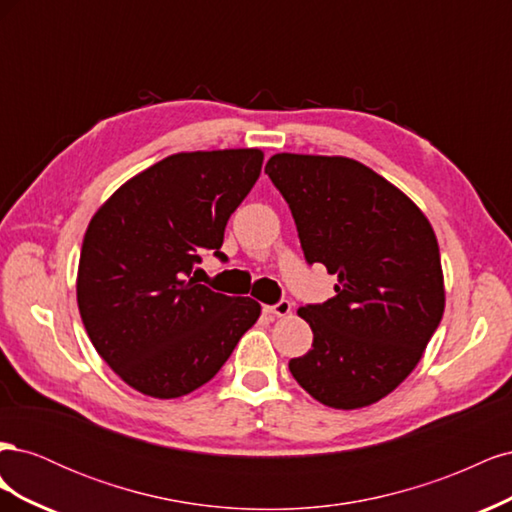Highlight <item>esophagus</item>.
<instances>
[{
  "mask_svg": "<svg viewBox=\"0 0 512 512\" xmlns=\"http://www.w3.org/2000/svg\"><path fill=\"white\" fill-rule=\"evenodd\" d=\"M290 309H292V303L286 301V299H282V301H277L275 305H267L265 312H267L269 316H275V318H284V316L290 314Z\"/></svg>",
  "mask_w": 512,
  "mask_h": 512,
  "instance_id": "esophagus-1",
  "label": "esophagus"
}]
</instances>
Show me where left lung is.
<instances>
[{"instance_id": "obj_1", "label": "left lung", "mask_w": 512, "mask_h": 512, "mask_svg": "<svg viewBox=\"0 0 512 512\" xmlns=\"http://www.w3.org/2000/svg\"><path fill=\"white\" fill-rule=\"evenodd\" d=\"M265 173L292 211L305 260L337 277L333 299L299 307L314 344L290 374L329 408L376 404L410 376L442 320L436 232L356 160L275 153Z\"/></svg>"}]
</instances>
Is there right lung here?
<instances>
[{"instance_id": "right-lung-1", "label": "right lung", "mask_w": 512, "mask_h": 512, "mask_svg": "<svg viewBox=\"0 0 512 512\" xmlns=\"http://www.w3.org/2000/svg\"><path fill=\"white\" fill-rule=\"evenodd\" d=\"M260 149L175 153L91 218L76 275L85 331L138 393L183 397L209 382L260 316L250 297L198 284L200 252L224 258L228 218L260 177Z\"/></svg>"}]
</instances>
